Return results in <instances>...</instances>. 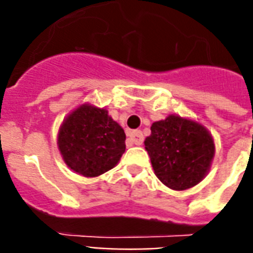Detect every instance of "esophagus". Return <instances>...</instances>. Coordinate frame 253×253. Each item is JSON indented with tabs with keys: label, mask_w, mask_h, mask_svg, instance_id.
Wrapping results in <instances>:
<instances>
[{
	"label": "esophagus",
	"mask_w": 253,
	"mask_h": 253,
	"mask_svg": "<svg viewBox=\"0 0 253 253\" xmlns=\"http://www.w3.org/2000/svg\"><path fill=\"white\" fill-rule=\"evenodd\" d=\"M128 142L132 143V144H136V146H140L143 143V132L142 131H132L128 136Z\"/></svg>",
	"instance_id": "obj_1"
}]
</instances>
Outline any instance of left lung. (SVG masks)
I'll use <instances>...</instances> for the list:
<instances>
[{
	"mask_svg": "<svg viewBox=\"0 0 253 253\" xmlns=\"http://www.w3.org/2000/svg\"><path fill=\"white\" fill-rule=\"evenodd\" d=\"M144 146L156 177L173 190L200 184L215 155L210 131L194 119L176 114L152 123Z\"/></svg>",
	"mask_w": 253,
	"mask_h": 253,
	"instance_id": "8db88e82",
	"label": "left lung"
}]
</instances>
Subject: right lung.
<instances>
[{"instance_id":"obj_1","label":"right lung","mask_w":253,"mask_h":253,"mask_svg":"<svg viewBox=\"0 0 253 253\" xmlns=\"http://www.w3.org/2000/svg\"><path fill=\"white\" fill-rule=\"evenodd\" d=\"M126 134L105 107L85 102L64 118L57 148L73 172L97 177L114 168L126 151Z\"/></svg>"}]
</instances>
